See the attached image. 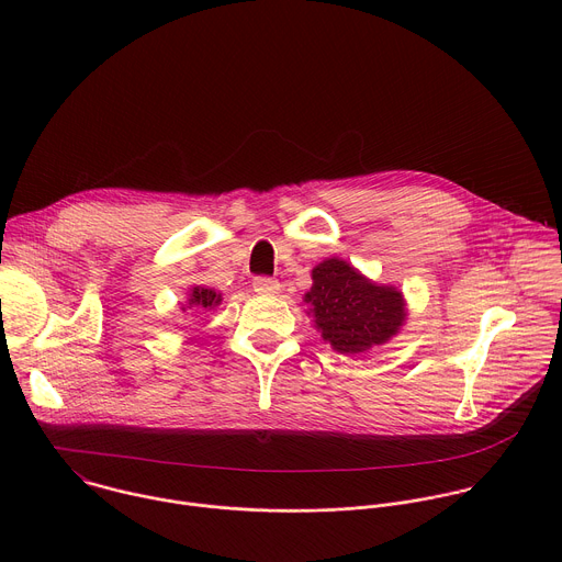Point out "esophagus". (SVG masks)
I'll list each match as a JSON object with an SVG mask.
<instances>
[{"label": "esophagus", "mask_w": 562, "mask_h": 562, "mask_svg": "<svg viewBox=\"0 0 562 562\" xmlns=\"http://www.w3.org/2000/svg\"><path fill=\"white\" fill-rule=\"evenodd\" d=\"M254 291L260 293V295H276L280 291V282L276 278L260 276V278L254 280Z\"/></svg>", "instance_id": "esophagus-1"}]
</instances>
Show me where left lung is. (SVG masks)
<instances>
[{
    "instance_id": "1",
    "label": "left lung",
    "mask_w": 562,
    "mask_h": 562,
    "mask_svg": "<svg viewBox=\"0 0 562 562\" xmlns=\"http://www.w3.org/2000/svg\"><path fill=\"white\" fill-rule=\"evenodd\" d=\"M304 293L315 329L338 353H362L384 345L405 325V297L395 286L375 284L340 258H327L311 271Z\"/></svg>"
}]
</instances>
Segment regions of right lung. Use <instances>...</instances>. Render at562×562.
I'll list each match as a JSON object with an SVG mask.
<instances>
[{
    "label": "right lung",
    "instance_id": "1",
    "mask_svg": "<svg viewBox=\"0 0 562 562\" xmlns=\"http://www.w3.org/2000/svg\"><path fill=\"white\" fill-rule=\"evenodd\" d=\"M222 302V295L215 291V289H206V286H193L189 291V306H182L184 308H213Z\"/></svg>",
    "mask_w": 562,
    "mask_h": 562
}]
</instances>
